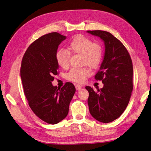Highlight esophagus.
Returning <instances> with one entry per match:
<instances>
[{
	"label": "esophagus",
	"instance_id": "34e87169",
	"mask_svg": "<svg viewBox=\"0 0 151 151\" xmlns=\"http://www.w3.org/2000/svg\"><path fill=\"white\" fill-rule=\"evenodd\" d=\"M76 90H77V91L80 90L81 89H82V86H81V85H79V84H76Z\"/></svg>",
	"mask_w": 151,
	"mask_h": 151
}]
</instances>
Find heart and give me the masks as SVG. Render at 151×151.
I'll return each mask as SVG.
<instances>
[{"label": "heart", "instance_id": "obj_1", "mask_svg": "<svg viewBox=\"0 0 151 151\" xmlns=\"http://www.w3.org/2000/svg\"><path fill=\"white\" fill-rule=\"evenodd\" d=\"M81 55V64L95 69L102 59L103 49L101 44L82 35L76 36L69 43L67 49L58 50L55 54L56 62L59 67L67 69L69 66L70 55ZM91 74L89 67L73 68L67 74V79L75 82H82Z\"/></svg>", "mask_w": 151, "mask_h": 151}]
</instances>
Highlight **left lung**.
Masks as SVG:
<instances>
[{"instance_id": "1", "label": "left lung", "mask_w": 151, "mask_h": 151, "mask_svg": "<svg viewBox=\"0 0 151 151\" xmlns=\"http://www.w3.org/2000/svg\"><path fill=\"white\" fill-rule=\"evenodd\" d=\"M102 39L105 54L95 79L104 87L97 92L86 86L89 93L87 102L92 116L108 123L119 118L125 111L133 90L132 62L126 47L113 35L103 30H87Z\"/></svg>"}]
</instances>
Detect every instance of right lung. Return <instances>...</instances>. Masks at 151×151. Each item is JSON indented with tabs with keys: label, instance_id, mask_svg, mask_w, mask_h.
Returning a JSON list of instances; mask_svg holds the SVG:
<instances>
[{
	"label": "right lung",
	"instance_id": "right-lung-1",
	"mask_svg": "<svg viewBox=\"0 0 151 151\" xmlns=\"http://www.w3.org/2000/svg\"><path fill=\"white\" fill-rule=\"evenodd\" d=\"M65 38L58 32L41 36L26 50L20 67L24 92L29 107L39 119L50 124L66 117L76 92L74 84L69 82L61 88L52 84L54 76L59 74L55 54Z\"/></svg>",
	"mask_w": 151,
	"mask_h": 151
}]
</instances>
